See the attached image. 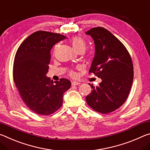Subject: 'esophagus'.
<instances>
[{
	"instance_id": "obj_1",
	"label": "esophagus",
	"mask_w": 150,
	"mask_h": 150,
	"mask_svg": "<svg viewBox=\"0 0 150 150\" xmlns=\"http://www.w3.org/2000/svg\"><path fill=\"white\" fill-rule=\"evenodd\" d=\"M80 84V82H76V81H74V82H72V86H78Z\"/></svg>"
}]
</instances>
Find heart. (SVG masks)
Masks as SVG:
<instances>
[{
	"instance_id": "1",
	"label": "heart",
	"mask_w": 150,
	"mask_h": 150,
	"mask_svg": "<svg viewBox=\"0 0 150 150\" xmlns=\"http://www.w3.org/2000/svg\"><path fill=\"white\" fill-rule=\"evenodd\" d=\"M71 44L72 46L78 52H84L87 48V43L84 39L80 36H75L71 38ZM70 75L71 76H75V72L74 71H70Z\"/></svg>"
}]
</instances>
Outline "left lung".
I'll list each match as a JSON object with an SVG mask.
<instances>
[{
  "mask_svg": "<svg viewBox=\"0 0 150 150\" xmlns=\"http://www.w3.org/2000/svg\"><path fill=\"white\" fill-rule=\"evenodd\" d=\"M86 34L95 44V56L89 73L102 79L86 97L88 105L95 111L108 114L123 105L130 92L134 78L131 56L125 46L106 29L95 27Z\"/></svg>",
  "mask_w": 150,
  "mask_h": 150,
  "instance_id": "1",
  "label": "left lung"
}]
</instances>
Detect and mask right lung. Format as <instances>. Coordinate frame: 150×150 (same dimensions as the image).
<instances>
[{"instance_id": "1", "label": "right lung", "mask_w": 150, "mask_h": 150, "mask_svg": "<svg viewBox=\"0 0 150 150\" xmlns=\"http://www.w3.org/2000/svg\"><path fill=\"white\" fill-rule=\"evenodd\" d=\"M66 38L62 34L39 30L24 40L16 51L13 79L22 99L32 111L48 116L62 105L63 94L71 86L61 78L55 84L46 77L53 46Z\"/></svg>"}]
</instances>
